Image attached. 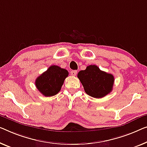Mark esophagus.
Masks as SVG:
<instances>
[{"label": "esophagus", "instance_id": "1", "mask_svg": "<svg viewBox=\"0 0 147 147\" xmlns=\"http://www.w3.org/2000/svg\"><path fill=\"white\" fill-rule=\"evenodd\" d=\"M76 73H77V71H71V74L72 76H76Z\"/></svg>", "mask_w": 147, "mask_h": 147}]
</instances>
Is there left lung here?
Here are the masks:
<instances>
[{
  "label": "left lung",
  "instance_id": "left-lung-1",
  "mask_svg": "<svg viewBox=\"0 0 147 147\" xmlns=\"http://www.w3.org/2000/svg\"><path fill=\"white\" fill-rule=\"evenodd\" d=\"M77 76L85 92L93 98L104 97L113 89V76L101 71L96 65H89L84 71H79Z\"/></svg>",
  "mask_w": 147,
  "mask_h": 147
}]
</instances>
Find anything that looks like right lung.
<instances>
[{
    "mask_svg": "<svg viewBox=\"0 0 147 147\" xmlns=\"http://www.w3.org/2000/svg\"><path fill=\"white\" fill-rule=\"evenodd\" d=\"M68 75L69 72L66 69L57 65H52L36 78L35 84L43 96L50 97L56 95L61 90Z\"/></svg>",
    "mask_w": 147,
    "mask_h": 147,
    "instance_id": "add662e5",
    "label": "right lung"
}]
</instances>
